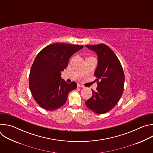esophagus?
<instances>
[{"label":"esophagus","mask_w":153,"mask_h":153,"mask_svg":"<svg viewBox=\"0 0 153 153\" xmlns=\"http://www.w3.org/2000/svg\"><path fill=\"white\" fill-rule=\"evenodd\" d=\"M77 87H79V88H84V86L83 85H81V84H79V83H78L77 84Z\"/></svg>","instance_id":"esophagus-1"}]
</instances>
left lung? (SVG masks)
Listing matches in <instances>:
<instances>
[{
  "label": "left lung",
  "mask_w": 153,
  "mask_h": 153,
  "mask_svg": "<svg viewBox=\"0 0 153 153\" xmlns=\"http://www.w3.org/2000/svg\"><path fill=\"white\" fill-rule=\"evenodd\" d=\"M86 47L96 53L98 63L94 71L97 81V91L91 89L93 96L85 102V105L97 114H104L114 107L122 95L123 70L119 59L107 45L100 43Z\"/></svg>",
  "instance_id": "left-lung-1"
}]
</instances>
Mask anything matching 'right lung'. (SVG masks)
Wrapping results in <instances>:
<instances>
[{
	"instance_id": "obj_1",
	"label": "right lung",
	"mask_w": 153,
	"mask_h": 153,
	"mask_svg": "<svg viewBox=\"0 0 153 153\" xmlns=\"http://www.w3.org/2000/svg\"><path fill=\"white\" fill-rule=\"evenodd\" d=\"M83 45L55 43L42 49L32 65L29 86L33 98L42 108L52 111L66 103L69 93L77 83H68L61 78V71L68 66L70 58Z\"/></svg>"
}]
</instances>
